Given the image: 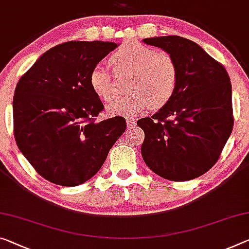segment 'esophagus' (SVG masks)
<instances>
[{"mask_svg":"<svg viewBox=\"0 0 249 249\" xmlns=\"http://www.w3.org/2000/svg\"><path fill=\"white\" fill-rule=\"evenodd\" d=\"M127 125L128 128H132L136 125V120L132 119V118H127Z\"/></svg>","mask_w":249,"mask_h":249,"instance_id":"esophagus-1","label":"esophagus"}]
</instances>
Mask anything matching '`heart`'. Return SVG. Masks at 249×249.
<instances>
[{"mask_svg": "<svg viewBox=\"0 0 249 249\" xmlns=\"http://www.w3.org/2000/svg\"><path fill=\"white\" fill-rule=\"evenodd\" d=\"M117 75L130 74V94L119 97L108 106V111L118 116H135L149 108L161 109L173 99L179 81V70L170 54L159 52L138 41L122 43L111 55ZM93 93L103 101L114 95V76L100 64L89 74Z\"/></svg>", "mask_w": 249, "mask_h": 249, "instance_id": "b5f03b06", "label": "heart"}]
</instances>
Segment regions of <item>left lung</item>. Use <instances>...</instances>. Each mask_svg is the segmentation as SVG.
<instances>
[{
  "mask_svg": "<svg viewBox=\"0 0 249 249\" xmlns=\"http://www.w3.org/2000/svg\"><path fill=\"white\" fill-rule=\"evenodd\" d=\"M143 42L173 56L179 81L166 106L137 121L144 132L141 155L160 177L195 179L217 162L232 131L231 79L223 64L191 40L168 36Z\"/></svg>",
  "mask_w": 249,
  "mask_h": 249,
  "instance_id": "8db88e82",
  "label": "left lung"
}]
</instances>
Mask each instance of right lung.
Segmentation results:
<instances>
[{
  "label": "right lung",
  "instance_id": "add662e5",
  "mask_svg": "<svg viewBox=\"0 0 249 249\" xmlns=\"http://www.w3.org/2000/svg\"><path fill=\"white\" fill-rule=\"evenodd\" d=\"M118 45L66 42L44 52L18 80L13 98L15 141L47 180L67 187L89 180L124 132V117L95 121L103 105L89 85L92 68Z\"/></svg>",
  "mask_w": 249,
  "mask_h": 249
}]
</instances>
